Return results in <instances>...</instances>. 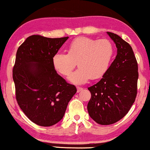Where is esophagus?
Returning <instances> with one entry per match:
<instances>
[{
	"label": "esophagus",
	"mask_w": 150,
	"mask_h": 150,
	"mask_svg": "<svg viewBox=\"0 0 150 150\" xmlns=\"http://www.w3.org/2000/svg\"><path fill=\"white\" fill-rule=\"evenodd\" d=\"M83 90V88H80V87H78V88H77V91H78V93H80V92H81Z\"/></svg>",
	"instance_id": "esophagus-1"
}]
</instances>
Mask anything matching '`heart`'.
Here are the masks:
<instances>
[{
    "label": "heart",
    "mask_w": 150,
    "mask_h": 150,
    "mask_svg": "<svg viewBox=\"0 0 150 150\" xmlns=\"http://www.w3.org/2000/svg\"><path fill=\"white\" fill-rule=\"evenodd\" d=\"M113 55L114 46L109 40L81 37L71 42L68 53H55L52 63L55 70L65 76L70 75L78 63L80 67L68 79L72 83L83 85L90 78H102L108 71Z\"/></svg>",
    "instance_id": "b5f03b06"
}]
</instances>
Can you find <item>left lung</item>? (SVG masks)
<instances>
[{"instance_id":"8db88e82","label":"left lung","mask_w":150,"mask_h":150,"mask_svg":"<svg viewBox=\"0 0 150 150\" xmlns=\"http://www.w3.org/2000/svg\"><path fill=\"white\" fill-rule=\"evenodd\" d=\"M115 42L117 55L103 78L88 88L90 117L102 125L114 124L124 117L135 100L138 66L129 43L113 33L107 32Z\"/></svg>"}]
</instances>
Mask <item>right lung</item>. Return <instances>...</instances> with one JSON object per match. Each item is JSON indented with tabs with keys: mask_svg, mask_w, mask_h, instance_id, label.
<instances>
[{
	"mask_svg": "<svg viewBox=\"0 0 150 150\" xmlns=\"http://www.w3.org/2000/svg\"><path fill=\"white\" fill-rule=\"evenodd\" d=\"M67 39L31 35L17 50L13 70L16 100L38 125L50 127L61 120L77 92L57 73L52 63L54 55Z\"/></svg>",
	"mask_w": 150,
	"mask_h": 150,
	"instance_id": "obj_1",
	"label": "right lung"
}]
</instances>
